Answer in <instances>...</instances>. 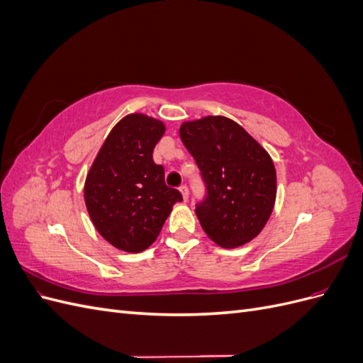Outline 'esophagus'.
I'll return each mask as SVG.
<instances>
[{
  "label": "esophagus",
  "mask_w": 363,
  "mask_h": 363,
  "mask_svg": "<svg viewBox=\"0 0 363 363\" xmlns=\"http://www.w3.org/2000/svg\"><path fill=\"white\" fill-rule=\"evenodd\" d=\"M180 192H182V195H183V200L184 201H188V199H189V189H188V186H180Z\"/></svg>",
  "instance_id": "obj_1"
}]
</instances>
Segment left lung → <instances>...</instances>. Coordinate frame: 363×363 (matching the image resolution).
<instances>
[{"instance_id":"1","label":"left lung","mask_w":363,"mask_h":363,"mask_svg":"<svg viewBox=\"0 0 363 363\" xmlns=\"http://www.w3.org/2000/svg\"><path fill=\"white\" fill-rule=\"evenodd\" d=\"M180 138L207 189L195 208L206 235L223 248L248 244L276 203L277 175L268 151L225 116L183 123Z\"/></svg>"}]
</instances>
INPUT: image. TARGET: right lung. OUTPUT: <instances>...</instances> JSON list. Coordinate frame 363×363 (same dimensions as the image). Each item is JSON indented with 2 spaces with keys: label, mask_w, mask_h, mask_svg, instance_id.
<instances>
[{
  "label": "right lung",
  "mask_w": 363,
  "mask_h": 363,
  "mask_svg": "<svg viewBox=\"0 0 363 363\" xmlns=\"http://www.w3.org/2000/svg\"><path fill=\"white\" fill-rule=\"evenodd\" d=\"M164 124L130 113L112 128L86 175L84 203L91 221L108 244L140 252L157 239L172 206L183 201L164 184V169L152 150Z\"/></svg>",
  "instance_id": "obj_1"
}]
</instances>
